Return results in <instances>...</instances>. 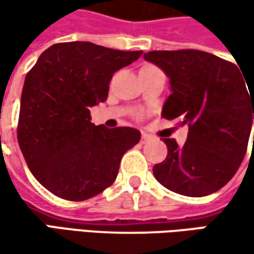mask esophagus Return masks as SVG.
I'll use <instances>...</instances> for the list:
<instances>
[{
  "label": "esophagus",
  "instance_id": "1",
  "mask_svg": "<svg viewBox=\"0 0 254 254\" xmlns=\"http://www.w3.org/2000/svg\"><path fill=\"white\" fill-rule=\"evenodd\" d=\"M150 139H151V135H148V133L142 132V135H141V144H145V142H148Z\"/></svg>",
  "mask_w": 254,
  "mask_h": 254
}]
</instances>
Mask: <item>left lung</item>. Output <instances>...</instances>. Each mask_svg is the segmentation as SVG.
Here are the masks:
<instances>
[{
  "label": "left lung",
  "mask_w": 254,
  "mask_h": 254,
  "mask_svg": "<svg viewBox=\"0 0 254 254\" xmlns=\"http://www.w3.org/2000/svg\"><path fill=\"white\" fill-rule=\"evenodd\" d=\"M144 59L171 79L172 94L162 116L188 125L184 147L163 138L168 156L154 165V177L168 190L188 197L221 190L235 175L247 151L254 85L244 82L238 63L198 50L150 51Z\"/></svg>",
  "instance_id": "8db88e82"
}]
</instances>
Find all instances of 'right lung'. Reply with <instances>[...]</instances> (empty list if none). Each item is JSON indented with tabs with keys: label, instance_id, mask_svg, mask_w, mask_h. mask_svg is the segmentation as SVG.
<instances>
[{
	"label": "right lung",
	"instance_id": "add662e5",
	"mask_svg": "<svg viewBox=\"0 0 254 254\" xmlns=\"http://www.w3.org/2000/svg\"><path fill=\"white\" fill-rule=\"evenodd\" d=\"M141 54L92 42H60L27 72L17 139L30 172L54 195L82 201L115 182L122 156L141 133L127 127H95L89 109L107 100L113 73Z\"/></svg>",
	"mask_w": 254,
	"mask_h": 254
}]
</instances>
